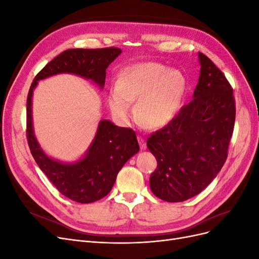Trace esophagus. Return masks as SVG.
<instances>
[{
  "label": "esophagus",
  "instance_id": "esophagus-1",
  "mask_svg": "<svg viewBox=\"0 0 259 259\" xmlns=\"http://www.w3.org/2000/svg\"><path fill=\"white\" fill-rule=\"evenodd\" d=\"M138 143H139L140 149H142V150H145L147 148V145H146V140L142 136H138Z\"/></svg>",
  "mask_w": 259,
  "mask_h": 259
}]
</instances>
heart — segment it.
Wrapping results in <instances>:
<instances>
[{
	"mask_svg": "<svg viewBox=\"0 0 259 259\" xmlns=\"http://www.w3.org/2000/svg\"><path fill=\"white\" fill-rule=\"evenodd\" d=\"M188 90L186 74L159 62H138L123 68L116 75L115 88L108 95V106L121 123L134 116L137 103L138 119L151 128L166 126L180 109Z\"/></svg>",
	"mask_w": 259,
	"mask_h": 259,
	"instance_id": "1",
	"label": "heart"
}]
</instances>
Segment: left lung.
<instances>
[{
	"instance_id": "obj_1",
	"label": "left lung",
	"mask_w": 259,
	"mask_h": 259,
	"mask_svg": "<svg viewBox=\"0 0 259 259\" xmlns=\"http://www.w3.org/2000/svg\"><path fill=\"white\" fill-rule=\"evenodd\" d=\"M198 57L201 69L192 100L147 140L158 161L150 189L166 202L186 201L213 182L226 162L236 120L229 82L204 54Z\"/></svg>"
}]
</instances>
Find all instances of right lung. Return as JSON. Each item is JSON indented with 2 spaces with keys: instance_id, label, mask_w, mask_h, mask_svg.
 I'll list each match as a JSON object with an SVG mask.
<instances>
[{
  "instance_id": "1",
  "label": "right lung",
  "mask_w": 259,
  "mask_h": 259,
  "mask_svg": "<svg viewBox=\"0 0 259 259\" xmlns=\"http://www.w3.org/2000/svg\"><path fill=\"white\" fill-rule=\"evenodd\" d=\"M122 53L120 49H74L58 55L34 77L27 98V135L30 151L51 183L68 199L92 203L111 191L116 175L139 151L135 132L101 119L91 145L75 161L64 162L46 153L34 134L32 97L38 82L57 74H74L104 89L106 69Z\"/></svg>"
}]
</instances>
